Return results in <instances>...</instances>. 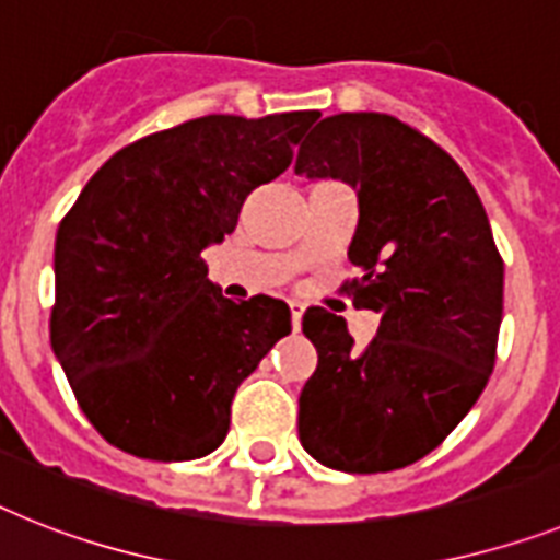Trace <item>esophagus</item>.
I'll return each instance as SVG.
<instances>
[{"label":"esophagus","instance_id":"34e87169","mask_svg":"<svg viewBox=\"0 0 560 560\" xmlns=\"http://www.w3.org/2000/svg\"><path fill=\"white\" fill-rule=\"evenodd\" d=\"M290 316H293V327H295V330H299V327H302L304 304L302 302H290Z\"/></svg>","mask_w":560,"mask_h":560}]
</instances>
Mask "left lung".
I'll list each match as a JSON object with an SVG mask.
<instances>
[{"label": "left lung", "mask_w": 560, "mask_h": 560, "mask_svg": "<svg viewBox=\"0 0 560 560\" xmlns=\"http://www.w3.org/2000/svg\"><path fill=\"white\" fill-rule=\"evenodd\" d=\"M295 173L359 196L350 290L382 316L364 350L347 322L304 313L318 368L299 439L341 472H389L439 447L483 393L504 313V261L476 187L447 150L387 113H338L310 130Z\"/></svg>", "instance_id": "8db88e82"}]
</instances>
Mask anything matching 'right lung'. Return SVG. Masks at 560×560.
Listing matches in <instances>:
<instances>
[{
	"label": "right lung",
	"instance_id": "right-lung-1",
	"mask_svg": "<svg viewBox=\"0 0 560 560\" xmlns=\"http://www.w3.org/2000/svg\"><path fill=\"white\" fill-rule=\"evenodd\" d=\"M316 119H190L113 153L79 192L56 230L50 345L107 444L190 462L224 441L238 384L288 336L290 307L224 299L201 250L236 230Z\"/></svg>",
	"mask_w": 560,
	"mask_h": 560
}]
</instances>
